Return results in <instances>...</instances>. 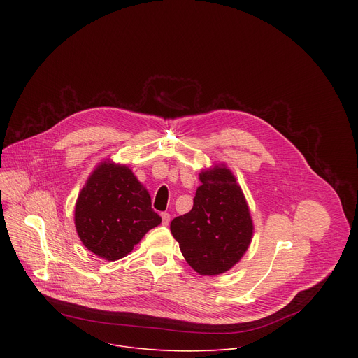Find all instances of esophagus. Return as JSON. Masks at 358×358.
<instances>
[{"label": "esophagus", "instance_id": "esophagus-1", "mask_svg": "<svg viewBox=\"0 0 358 358\" xmlns=\"http://www.w3.org/2000/svg\"><path fill=\"white\" fill-rule=\"evenodd\" d=\"M162 220H163V225H169L170 224V220H171V217H170V214H167V213H163L162 214Z\"/></svg>", "mask_w": 358, "mask_h": 358}]
</instances>
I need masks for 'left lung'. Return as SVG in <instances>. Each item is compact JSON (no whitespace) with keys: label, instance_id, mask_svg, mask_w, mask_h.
Masks as SVG:
<instances>
[{"label":"left lung","instance_id":"obj_1","mask_svg":"<svg viewBox=\"0 0 358 358\" xmlns=\"http://www.w3.org/2000/svg\"><path fill=\"white\" fill-rule=\"evenodd\" d=\"M192 210L171 221L182 257L199 275L215 276L236 265L249 248L253 224L235 176L225 164L199 174Z\"/></svg>","mask_w":358,"mask_h":358}]
</instances>
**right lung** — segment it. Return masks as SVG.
<instances>
[{
	"instance_id": "1",
	"label": "right lung",
	"mask_w": 358,
	"mask_h": 358,
	"mask_svg": "<svg viewBox=\"0 0 358 358\" xmlns=\"http://www.w3.org/2000/svg\"><path fill=\"white\" fill-rule=\"evenodd\" d=\"M162 224L148 191L133 171L110 160L89 176L75 206V227L82 243L97 257L117 261Z\"/></svg>"
}]
</instances>
